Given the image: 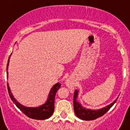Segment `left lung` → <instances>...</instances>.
<instances>
[{"label":"left lung","mask_w":130,"mask_h":130,"mask_svg":"<svg viewBox=\"0 0 130 130\" xmlns=\"http://www.w3.org/2000/svg\"><path fill=\"white\" fill-rule=\"evenodd\" d=\"M78 97V90H75L74 93V113L77 117L84 120H93L98 118L102 116L104 113L109 111L117 100V99L114 100L111 104H110L108 106L104 107L102 109L98 110H91V109H86L83 107L82 104L76 100Z\"/></svg>","instance_id":"8db88e82"}]
</instances>
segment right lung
I'll list each match as a JSON object with an SVG mask.
<instances>
[{"mask_svg":"<svg viewBox=\"0 0 130 130\" xmlns=\"http://www.w3.org/2000/svg\"><path fill=\"white\" fill-rule=\"evenodd\" d=\"M9 58H10V57H9ZM8 65H9V60H8V62L7 64V70L8 68ZM7 76H8L7 72ZM60 85L61 84L59 83H57L54 85V86L51 88V90L49 92L46 102L44 104L38 106V107H26V106L21 105V104H19L16 100L15 98L12 95V93H11V90H10L8 84H7V90H8V93H9L12 101L15 104L16 106H17L24 114L26 115L28 117L32 118V119H35V120H45V119H47L49 117H51L54 113L55 96H56L57 90L60 87Z\"/></svg>","mask_w":130,"mask_h":130,"instance_id":"right-lung-1","label":"right lung"}]
</instances>
